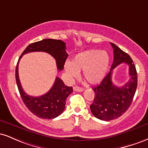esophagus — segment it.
Segmentation results:
<instances>
[{"label": "esophagus", "instance_id": "34e87169", "mask_svg": "<svg viewBox=\"0 0 148 148\" xmlns=\"http://www.w3.org/2000/svg\"><path fill=\"white\" fill-rule=\"evenodd\" d=\"M73 89H74V90L76 91V92H82V91H84V89H83L82 88L78 87V86H74Z\"/></svg>", "mask_w": 148, "mask_h": 148}]
</instances>
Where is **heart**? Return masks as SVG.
Returning <instances> with one entry per match:
<instances>
[{
    "label": "heart",
    "instance_id": "b5f03b06",
    "mask_svg": "<svg viewBox=\"0 0 148 148\" xmlns=\"http://www.w3.org/2000/svg\"><path fill=\"white\" fill-rule=\"evenodd\" d=\"M109 64L110 57L106 51L93 49L76 54L72 62H66L64 68L71 79H76L79 76V72H83L85 81L95 85L104 79Z\"/></svg>",
    "mask_w": 148,
    "mask_h": 148
}]
</instances>
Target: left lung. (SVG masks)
<instances>
[{
	"label": "left lung",
	"instance_id": "8db88e82",
	"mask_svg": "<svg viewBox=\"0 0 148 148\" xmlns=\"http://www.w3.org/2000/svg\"><path fill=\"white\" fill-rule=\"evenodd\" d=\"M111 45L114 55L111 70L101 84L93 88L95 95L90 105L94 116L104 121L115 120L127 111L132 104L137 88V72L132 59L114 44L111 42ZM123 62L129 65L130 79L124 86L118 87L112 82L111 76L113 69Z\"/></svg>",
	"mask_w": 148,
	"mask_h": 148
}]
</instances>
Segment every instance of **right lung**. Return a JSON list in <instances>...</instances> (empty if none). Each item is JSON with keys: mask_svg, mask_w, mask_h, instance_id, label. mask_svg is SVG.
<instances>
[{"mask_svg": "<svg viewBox=\"0 0 148 148\" xmlns=\"http://www.w3.org/2000/svg\"><path fill=\"white\" fill-rule=\"evenodd\" d=\"M65 43L60 40L45 39L30 44L22 53L16 64L15 77L21 99L27 108L36 116L43 119H53L59 116L65 108L66 99L73 92L72 87L65 86L60 78H56L50 90L40 97H32L23 91L18 78V62L25 53L35 51L48 53L56 60L57 69L62 70L68 54L66 51Z\"/></svg>", "mask_w": 148, "mask_h": 148, "instance_id": "right-lung-1", "label": "right lung"}]
</instances>
